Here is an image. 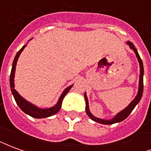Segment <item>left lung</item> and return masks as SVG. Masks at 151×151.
I'll return each mask as SVG.
<instances>
[{"instance_id": "1", "label": "left lung", "mask_w": 151, "mask_h": 151, "mask_svg": "<svg viewBox=\"0 0 151 151\" xmlns=\"http://www.w3.org/2000/svg\"><path fill=\"white\" fill-rule=\"evenodd\" d=\"M127 43L129 45V47L132 48V49L135 52V54H136L137 57V59H138V61H139L140 64V79H139V89H138V93H137V95L136 98L133 99L132 103L130 104L128 107H127L125 109H124L123 111H121L120 113H118L116 116L114 117L113 119H111L110 120H102V119H99V118H96L93 115H92L90 111H89V106H88V99H87V97H86V94H84V97H85L86 99V113L89 116V117H91L92 120L95 121V122H98V123L103 124H112L115 123H118V122H120V121H122L124 119H126L127 117L129 116V115L132 111L133 110V108L136 107V105L139 103V101L141 100V98H142V93H143V73H144V68H143V63L142 60L141 59V57H140L139 54L137 52V50L136 49V47L135 46L133 45V43H131V42H127Z\"/></svg>"}]
</instances>
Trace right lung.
Returning a JSON list of instances; mask_svg holds the SVG:
<instances>
[{"instance_id": "add662e5", "label": "right lung", "mask_w": 151, "mask_h": 151, "mask_svg": "<svg viewBox=\"0 0 151 151\" xmlns=\"http://www.w3.org/2000/svg\"><path fill=\"white\" fill-rule=\"evenodd\" d=\"M25 47L23 46L21 49L19 50L17 53V55L15 56L14 62H13V66H12L11 73H10V78H9V82H10V88H11L12 94L14 97V99L17 104L18 105V107L21 108L22 111H23L25 113L28 114L29 116L34 117V118H44V117H48L51 116H53L56 113H57L59 110L61 108V104H62V100L64 97L65 96V95L69 92V91L71 89L73 86H70L69 87L64 91L62 93V95H60L58 103L56 104V106H54L53 108H47V109H40V108L35 107L33 104H31L30 103H28L27 101H26L24 99L21 97V95L18 94V92L16 91V90L14 89V73H15V67H16V64L18 61V56L21 54L22 52V50L24 49Z\"/></svg>"}]
</instances>
